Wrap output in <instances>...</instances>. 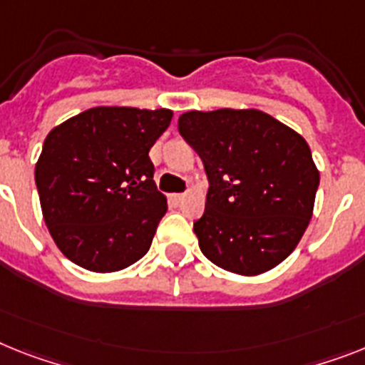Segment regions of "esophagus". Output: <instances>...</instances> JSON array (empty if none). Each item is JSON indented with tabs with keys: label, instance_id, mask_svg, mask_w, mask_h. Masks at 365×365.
Returning a JSON list of instances; mask_svg holds the SVG:
<instances>
[{
	"label": "esophagus",
	"instance_id": "34e87169",
	"mask_svg": "<svg viewBox=\"0 0 365 365\" xmlns=\"http://www.w3.org/2000/svg\"><path fill=\"white\" fill-rule=\"evenodd\" d=\"M170 198H173V200L176 202V204H180V202H182L183 198H185V195H183V192H176V195H173V197H170Z\"/></svg>",
	"mask_w": 365,
	"mask_h": 365
}]
</instances>
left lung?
Listing matches in <instances>:
<instances>
[{"mask_svg":"<svg viewBox=\"0 0 365 365\" xmlns=\"http://www.w3.org/2000/svg\"><path fill=\"white\" fill-rule=\"evenodd\" d=\"M178 130L210 180L192 226L202 254L243 277L277 267L310 225L319 187L304 137L258 109L183 113Z\"/></svg>","mask_w":365,"mask_h":365,"instance_id":"obj_1","label":"left lung"}]
</instances>
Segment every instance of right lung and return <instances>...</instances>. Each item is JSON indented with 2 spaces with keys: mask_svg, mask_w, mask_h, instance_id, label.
Here are the masks:
<instances>
[{
  "mask_svg": "<svg viewBox=\"0 0 365 365\" xmlns=\"http://www.w3.org/2000/svg\"><path fill=\"white\" fill-rule=\"evenodd\" d=\"M170 120V109L102 106L48 133L35 182L46 226L70 262L115 272L148 252L167 213L148 152Z\"/></svg>",
  "mask_w": 365,
  "mask_h": 365,
  "instance_id": "right-lung-1",
  "label": "right lung"
}]
</instances>
